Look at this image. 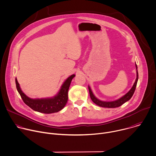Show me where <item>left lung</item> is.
Here are the masks:
<instances>
[{"label": "left lung", "mask_w": 156, "mask_h": 156, "mask_svg": "<svg viewBox=\"0 0 156 156\" xmlns=\"http://www.w3.org/2000/svg\"><path fill=\"white\" fill-rule=\"evenodd\" d=\"M135 66H136V79L135 82L133 87H132V88L129 90V91H128V93H126L125 95H123V97H122L121 98H120L119 99H118L117 100L112 101H101V100H100L99 99H98L94 95H93V93L90 86H88V90H89V93H90V98L93 101V102L95 104H96L97 105H98L99 106H101V107H103V108H117V107L120 106L123 103H125L126 102L129 101L132 97V96L133 95L135 90L136 89L137 82H138V70H137V66H136V64H135Z\"/></svg>", "instance_id": "obj_1"}]
</instances>
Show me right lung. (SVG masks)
<instances>
[{
  "label": "right lung",
  "mask_w": 156,
  "mask_h": 156,
  "mask_svg": "<svg viewBox=\"0 0 156 156\" xmlns=\"http://www.w3.org/2000/svg\"><path fill=\"white\" fill-rule=\"evenodd\" d=\"M74 77L75 74L69 76L61 85L58 93L53 97L41 99L29 98L22 91L16 78L15 79V82L16 89L26 105L34 111L44 114H51L61 111L66 105L68 100L69 88L72 79Z\"/></svg>",
  "instance_id": "obj_1"
}]
</instances>
